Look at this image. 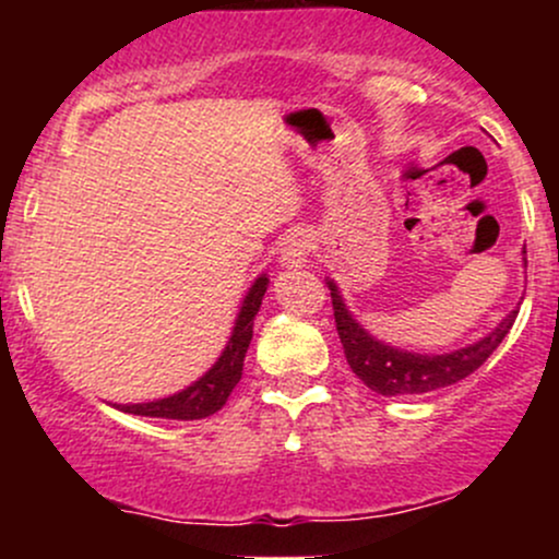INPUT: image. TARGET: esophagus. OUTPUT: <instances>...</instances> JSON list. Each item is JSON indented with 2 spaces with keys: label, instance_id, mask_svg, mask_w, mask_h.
<instances>
[{
  "label": "esophagus",
  "instance_id": "esophagus-1",
  "mask_svg": "<svg viewBox=\"0 0 559 559\" xmlns=\"http://www.w3.org/2000/svg\"><path fill=\"white\" fill-rule=\"evenodd\" d=\"M310 249H312V241L310 236L301 234V230H297V234L286 236L284 243H281V265L286 267H301L307 262V258H310Z\"/></svg>",
  "mask_w": 559,
  "mask_h": 559
}]
</instances>
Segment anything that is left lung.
I'll use <instances>...</instances> for the list:
<instances>
[{
    "label": "left lung",
    "instance_id": "1",
    "mask_svg": "<svg viewBox=\"0 0 559 559\" xmlns=\"http://www.w3.org/2000/svg\"><path fill=\"white\" fill-rule=\"evenodd\" d=\"M325 284L331 288L333 318H336V331L344 344V355L352 373L365 381L370 391L383 396L428 394V391L463 381L489 360L518 318V310H512L497 329H491L478 342L460 346L454 352H444V355H426V352H409L376 338L352 316L333 278H325Z\"/></svg>",
    "mask_w": 559,
    "mask_h": 559
}]
</instances>
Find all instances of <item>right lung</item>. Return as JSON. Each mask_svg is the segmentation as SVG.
Instances as JSON below:
<instances>
[{
	"label": "right lung",
	"mask_w": 559,
	"mask_h": 559,
	"mask_svg": "<svg viewBox=\"0 0 559 559\" xmlns=\"http://www.w3.org/2000/svg\"><path fill=\"white\" fill-rule=\"evenodd\" d=\"M267 284H271V278H267V273H262L254 278V284L249 286L247 297H243L239 307V316L234 320V331H230L226 349L221 352V357H217L207 373L199 376L191 386L176 391V394L170 396H163V400L115 404V407L123 409L128 415H144V418L165 420H199L207 418V415H215L217 409L228 402L236 383L241 381L243 357H247L249 342H252L254 316L260 312Z\"/></svg>",
	"instance_id": "obj_1"
}]
</instances>
